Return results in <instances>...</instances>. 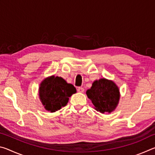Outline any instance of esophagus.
<instances>
[{
  "mask_svg": "<svg viewBox=\"0 0 155 155\" xmlns=\"http://www.w3.org/2000/svg\"><path fill=\"white\" fill-rule=\"evenodd\" d=\"M77 91H78V92H80V93H83L84 88L83 87H78L77 88Z\"/></svg>",
  "mask_w": 155,
  "mask_h": 155,
  "instance_id": "1",
  "label": "esophagus"
}]
</instances>
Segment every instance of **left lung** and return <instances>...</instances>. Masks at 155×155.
Listing matches in <instances>:
<instances>
[{"label": "left lung", "instance_id": "8db88e82", "mask_svg": "<svg viewBox=\"0 0 155 155\" xmlns=\"http://www.w3.org/2000/svg\"><path fill=\"white\" fill-rule=\"evenodd\" d=\"M86 94L95 109L102 114L114 111L120 97L119 88L115 83L104 78L94 81Z\"/></svg>", "mask_w": 155, "mask_h": 155}]
</instances>
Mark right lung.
<instances>
[{
  "label": "right lung",
  "mask_w": 155,
  "mask_h": 155,
  "mask_svg": "<svg viewBox=\"0 0 155 155\" xmlns=\"http://www.w3.org/2000/svg\"><path fill=\"white\" fill-rule=\"evenodd\" d=\"M76 92L74 85L68 83L63 78L54 76L45 78L39 88L41 103L46 110L52 113L66 105L70 97Z\"/></svg>",
  "instance_id": "right-lung-1"
}]
</instances>
